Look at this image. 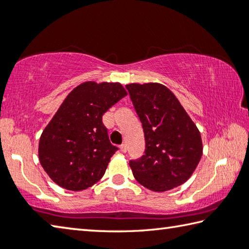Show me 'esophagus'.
Returning a JSON list of instances; mask_svg holds the SVG:
<instances>
[{"instance_id": "1", "label": "esophagus", "mask_w": 249, "mask_h": 249, "mask_svg": "<svg viewBox=\"0 0 249 249\" xmlns=\"http://www.w3.org/2000/svg\"><path fill=\"white\" fill-rule=\"evenodd\" d=\"M121 150L123 151V153H126V151H127V146H126V144L121 145Z\"/></svg>"}]
</instances>
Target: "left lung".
<instances>
[{"label":"left lung","instance_id":"left-lung-1","mask_svg":"<svg viewBox=\"0 0 249 249\" xmlns=\"http://www.w3.org/2000/svg\"><path fill=\"white\" fill-rule=\"evenodd\" d=\"M126 89L145 136L144 155L129 160L135 179L156 192L184 183L202 156L199 129L175 94L162 84L130 83Z\"/></svg>","mask_w":249,"mask_h":249}]
</instances>
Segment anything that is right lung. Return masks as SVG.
I'll use <instances>...</instances> for the list:
<instances>
[{
    "label": "right lung",
    "mask_w": 249,
    "mask_h": 249,
    "mask_svg": "<svg viewBox=\"0 0 249 249\" xmlns=\"http://www.w3.org/2000/svg\"><path fill=\"white\" fill-rule=\"evenodd\" d=\"M127 95L120 83L84 82L70 92L39 140L41 167L54 183L71 191L102 178L116 146L102 116Z\"/></svg>",
    "instance_id": "1"
}]
</instances>
